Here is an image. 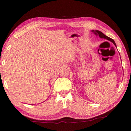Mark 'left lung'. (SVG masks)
I'll list each match as a JSON object with an SVG mask.
<instances>
[{
	"label": "left lung",
	"mask_w": 131,
	"mask_h": 131,
	"mask_svg": "<svg viewBox=\"0 0 131 131\" xmlns=\"http://www.w3.org/2000/svg\"><path fill=\"white\" fill-rule=\"evenodd\" d=\"M91 31H92V32H93L94 33V34L96 36L100 37L102 38H105V39H106V40H108V41H110L111 42H112V43H113L114 44V45H115V46L116 47V43H115V41H114V40H113V39H112V38L108 37H107V36H106V35L103 34V33L102 32H101V31H99V30H92Z\"/></svg>",
	"instance_id": "obj_1"
}]
</instances>
